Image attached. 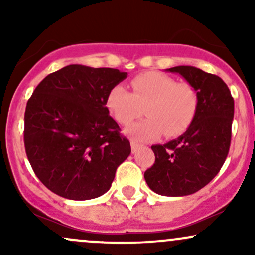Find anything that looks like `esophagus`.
<instances>
[{
	"label": "esophagus",
	"instance_id": "1",
	"mask_svg": "<svg viewBox=\"0 0 255 255\" xmlns=\"http://www.w3.org/2000/svg\"><path fill=\"white\" fill-rule=\"evenodd\" d=\"M139 146L140 145L137 144V142L134 141V140H131V141H130V147H131V151H133V153L137 150V148H139Z\"/></svg>",
	"mask_w": 255,
	"mask_h": 255
}]
</instances>
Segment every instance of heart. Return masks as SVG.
Masks as SVG:
<instances>
[{"label": "heart", "instance_id": "1", "mask_svg": "<svg viewBox=\"0 0 255 255\" xmlns=\"http://www.w3.org/2000/svg\"><path fill=\"white\" fill-rule=\"evenodd\" d=\"M134 92L124 85L111 87L107 96V108L120 125H129L146 107L147 119L131 125L126 134L139 142L151 141L165 131L174 136L191 126L197 114V91L187 83H177L162 73H145L131 80Z\"/></svg>", "mask_w": 255, "mask_h": 255}]
</instances>
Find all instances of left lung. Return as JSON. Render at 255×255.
I'll list each match as a JSON object with an SVG mask.
<instances>
[{"mask_svg": "<svg viewBox=\"0 0 255 255\" xmlns=\"http://www.w3.org/2000/svg\"><path fill=\"white\" fill-rule=\"evenodd\" d=\"M166 71L180 74L197 91L198 110L182 135L152 146L156 160L144 176L157 194L184 197L206 186L223 166L230 147L234 99L217 75L192 66Z\"/></svg>", "mask_w": 255, "mask_h": 255, "instance_id": "1", "label": "left lung"}]
</instances>
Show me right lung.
<instances>
[{
    "mask_svg": "<svg viewBox=\"0 0 255 255\" xmlns=\"http://www.w3.org/2000/svg\"><path fill=\"white\" fill-rule=\"evenodd\" d=\"M127 75L69 64L33 91L25 111V150L34 174L55 194L90 200L109 191L130 144L109 116L107 96Z\"/></svg>",
    "mask_w": 255,
    "mask_h": 255,
    "instance_id": "right-lung-1",
    "label": "right lung"
}]
</instances>
